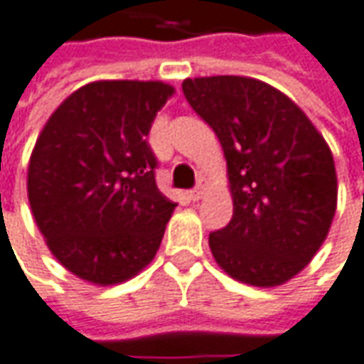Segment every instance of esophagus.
I'll list each match as a JSON object with an SVG mask.
<instances>
[{
    "label": "esophagus",
    "mask_w": 364,
    "mask_h": 364,
    "mask_svg": "<svg viewBox=\"0 0 364 364\" xmlns=\"http://www.w3.org/2000/svg\"><path fill=\"white\" fill-rule=\"evenodd\" d=\"M202 194H204V186H202V184H198L194 190H190V192H188V198H190L192 202H198V200L202 198Z\"/></svg>",
    "instance_id": "34e87169"
}]
</instances>
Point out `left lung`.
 I'll list each match as a JSON object with an SVG mask.
<instances>
[{"mask_svg": "<svg viewBox=\"0 0 364 364\" xmlns=\"http://www.w3.org/2000/svg\"><path fill=\"white\" fill-rule=\"evenodd\" d=\"M182 91L228 162L234 215L210 234L214 259L237 282L282 285L319 252L337 210L327 142L289 97L257 79L198 77Z\"/></svg>", "mask_w": 364, "mask_h": 364, "instance_id": "8db88e82", "label": "left lung"}]
</instances>
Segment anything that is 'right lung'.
Returning <instances> with one entry per match:
<instances>
[{
	"label": "right lung",
	"instance_id": "obj_1",
	"mask_svg": "<svg viewBox=\"0 0 364 364\" xmlns=\"http://www.w3.org/2000/svg\"><path fill=\"white\" fill-rule=\"evenodd\" d=\"M172 95L160 81L89 82L35 142L29 206L57 262L85 282H127L156 255L176 204L158 190L146 136Z\"/></svg>",
	"mask_w": 364,
	"mask_h": 364
}]
</instances>
